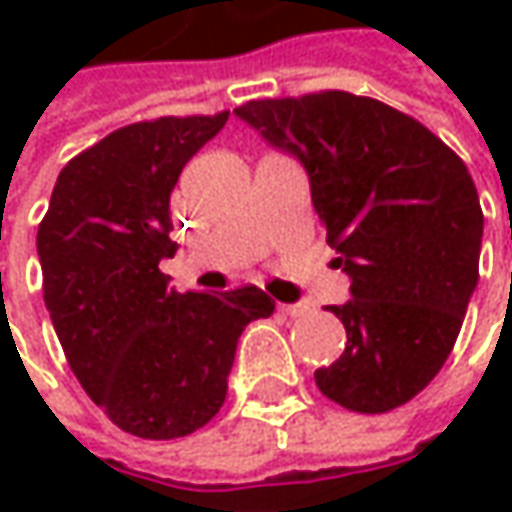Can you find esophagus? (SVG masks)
Wrapping results in <instances>:
<instances>
[{
	"label": "esophagus",
	"instance_id": "1",
	"mask_svg": "<svg viewBox=\"0 0 512 512\" xmlns=\"http://www.w3.org/2000/svg\"><path fill=\"white\" fill-rule=\"evenodd\" d=\"M279 310L284 312V315H290V318H301V315L310 312V304H281Z\"/></svg>",
	"mask_w": 512,
	"mask_h": 512
}]
</instances>
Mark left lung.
Wrapping results in <instances>:
<instances>
[{
  "instance_id": "1",
  "label": "left lung",
  "mask_w": 512,
  "mask_h": 512,
  "mask_svg": "<svg viewBox=\"0 0 512 512\" xmlns=\"http://www.w3.org/2000/svg\"><path fill=\"white\" fill-rule=\"evenodd\" d=\"M307 168L312 205L352 279L329 307L344 355L315 372L332 403L383 414L437 377L462 329L485 216L468 166L420 120L341 89L233 109Z\"/></svg>"
}]
</instances>
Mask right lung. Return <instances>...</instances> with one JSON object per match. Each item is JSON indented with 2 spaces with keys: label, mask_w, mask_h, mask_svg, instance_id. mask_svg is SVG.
I'll list each match as a JSON object with an SVG mask.
<instances>
[{
  "label": "right lung",
  "mask_w": 512,
  "mask_h": 512,
  "mask_svg": "<svg viewBox=\"0 0 512 512\" xmlns=\"http://www.w3.org/2000/svg\"><path fill=\"white\" fill-rule=\"evenodd\" d=\"M228 112L129 123L58 174L36 248L44 304L72 375L126 434L177 440L228 394L242 329L276 301L259 287L177 293L168 200Z\"/></svg>",
  "instance_id": "obj_1"
}]
</instances>
